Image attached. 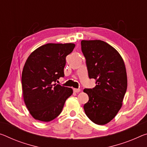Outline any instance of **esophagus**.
Returning <instances> with one entry per match:
<instances>
[{"mask_svg":"<svg viewBox=\"0 0 147 147\" xmlns=\"http://www.w3.org/2000/svg\"><path fill=\"white\" fill-rule=\"evenodd\" d=\"M73 91H74V92H75V93H78V92H80V89H76V88H73Z\"/></svg>","mask_w":147,"mask_h":147,"instance_id":"1","label":"esophagus"}]
</instances>
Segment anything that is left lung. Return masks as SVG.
<instances>
[{
	"mask_svg": "<svg viewBox=\"0 0 147 147\" xmlns=\"http://www.w3.org/2000/svg\"><path fill=\"white\" fill-rule=\"evenodd\" d=\"M90 78L96 80L93 89H84L89 97L84 105L86 116L97 125L113 119L122 106L127 90L124 61L115 48L100 40L81 41Z\"/></svg>",
	"mask_w": 147,
	"mask_h": 147,
	"instance_id": "obj_1",
	"label": "left lung"
}]
</instances>
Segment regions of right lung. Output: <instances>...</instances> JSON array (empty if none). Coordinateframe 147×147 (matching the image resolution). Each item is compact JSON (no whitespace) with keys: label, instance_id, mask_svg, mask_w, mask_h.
Masks as SVG:
<instances>
[{"label":"right lung","instance_id":"1","mask_svg":"<svg viewBox=\"0 0 147 147\" xmlns=\"http://www.w3.org/2000/svg\"><path fill=\"white\" fill-rule=\"evenodd\" d=\"M75 47L73 43L44 44L34 50L23 67L22 92L25 104L34 119L50 122L60 115L71 88L53 84L64 76L66 57Z\"/></svg>","mask_w":147,"mask_h":147}]
</instances>
